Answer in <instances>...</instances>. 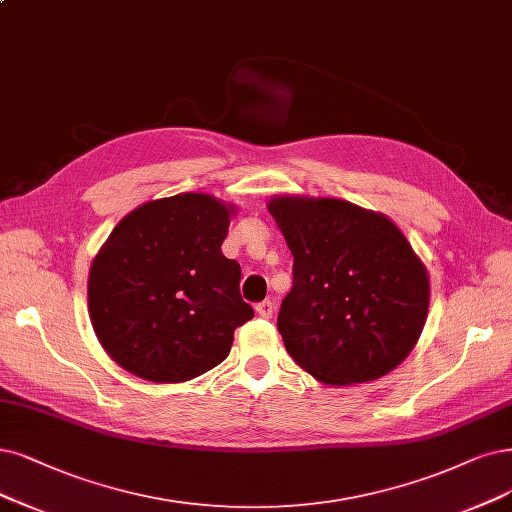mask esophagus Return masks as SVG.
<instances>
[{"label": "esophagus", "mask_w": 512, "mask_h": 512, "mask_svg": "<svg viewBox=\"0 0 512 512\" xmlns=\"http://www.w3.org/2000/svg\"><path fill=\"white\" fill-rule=\"evenodd\" d=\"M274 301L272 299H266V301H259V304L255 306V312L261 316V318H272L274 314Z\"/></svg>", "instance_id": "34e87169"}]
</instances>
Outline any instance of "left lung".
<instances>
[{
  "label": "left lung",
  "instance_id": "obj_1",
  "mask_svg": "<svg viewBox=\"0 0 512 512\" xmlns=\"http://www.w3.org/2000/svg\"><path fill=\"white\" fill-rule=\"evenodd\" d=\"M293 253V289L278 331L318 382H373L399 367L424 329L430 282L422 259L386 215L346 200L268 202Z\"/></svg>",
  "mask_w": 512,
  "mask_h": 512
}]
</instances>
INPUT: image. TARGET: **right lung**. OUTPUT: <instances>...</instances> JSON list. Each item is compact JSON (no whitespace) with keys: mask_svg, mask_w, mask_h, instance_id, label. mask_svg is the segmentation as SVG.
I'll list each match as a JSON object with an SVG mask.
<instances>
[{"mask_svg":"<svg viewBox=\"0 0 512 512\" xmlns=\"http://www.w3.org/2000/svg\"><path fill=\"white\" fill-rule=\"evenodd\" d=\"M234 206L208 194L141 204L109 234L88 274V312L105 352L147 382L217 367L255 316L240 266L221 253Z\"/></svg>","mask_w":512,"mask_h":512,"instance_id":"obj_1","label":"right lung"}]
</instances>
